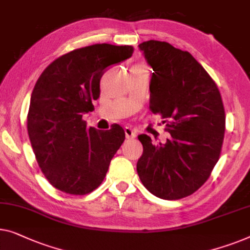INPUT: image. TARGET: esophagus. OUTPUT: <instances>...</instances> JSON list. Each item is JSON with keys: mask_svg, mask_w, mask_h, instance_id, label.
<instances>
[{"mask_svg": "<svg viewBox=\"0 0 250 250\" xmlns=\"http://www.w3.org/2000/svg\"><path fill=\"white\" fill-rule=\"evenodd\" d=\"M125 131V135H126V139L128 140H132V139H135L136 137V131L134 128H132L131 126H126V127L124 128Z\"/></svg>", "mask_w": 250, "mask_h": 250, "instance_id": "obj_1", "label": "esophagus"}]
</instances>
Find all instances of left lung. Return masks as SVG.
<instances>
[{
    "mask_svg": "<svg viewBox=\"0 0 250 250\" xmlns=\"http://www.w3.org/2000/svg\"><path fill=\"white\" fill-rule=\"evenodd\" d=\"M153 68L150 110L159 114L170 139L154 144L141 134L136 165L141 182L162 200L189 196L208 179L221 154L226 113L218 85L186 50L169 42L139 45Z\"/></svg>",
    "mask_w": 250,
    "mask_h": 250,
    "instance_id": "left-lung-1",
    "label": "left lung"
}]
</instances>
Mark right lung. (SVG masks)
I'll return each mask as SVG.
<instances>
[{
  "label": "right lung",
  "instance_id": "1",
  "mask_svg": "<svg viewBox=\"0 0 250 250\" xmlns=\"http://www.w3.org/2000/svg\"><path fill=\"white\" fill-rule=\"evenodd\" d=\"M133 54L132 46L95 44L72 50L47 66L32 90L27 128L39 168L63 193L85 195L103 183L125 140L119 125L108 131L86 127L95 110L100 79Z\"/></svg>",
  "mask_w": 250,
  "mask_h": 250
}]
</instances>
